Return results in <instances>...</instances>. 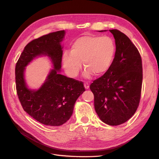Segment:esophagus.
<instances>
[{"label":"esophagus","instance_id":"obj_1","mask_svg":"<svg viewBox=\"0 0 159 159\" xmlns=\"http://www.w3.org/2000/svg\"><path fill=\"white\" fill-rule=\"evenodd\" d=\"M84 87H85V88L86 89H88L89 88V84H88V82H85V83H84Z\"/></svg>","mask_w":159,"mask_h":159}]
</instances>
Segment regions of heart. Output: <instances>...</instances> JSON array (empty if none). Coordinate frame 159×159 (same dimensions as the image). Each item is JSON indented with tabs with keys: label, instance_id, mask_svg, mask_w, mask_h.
I'll list each match as a JSON object with an SVG mask.
<instances>
[{
	"label": "heart",
	"instance_id": "b5f03b06",
	"mask_svg": "<svg viewBox=\"0 0 159 159\" xmlns=\"http://www.w3.org/2000/svg\"><path fill=\"white\" fill-rule=\"evenodd\" d=\"M116 51L114 40L109 36L87 35L81 36L72 43L71 52L63 55L65 71L69 76L75 78L79 74L83 61L86 69L84 76L104 74L111 66Z\"/></svg>",
	"mask_w": 159,
	"mask_h": 159
}]
</instances>
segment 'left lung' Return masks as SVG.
I'll return each mask as SVG.
<instances>
[{"label": "left lung", "mask_w": 159, "mask_h": 159, "mask_svg": "<svg viewBox=\"0 0 159 159\" xmlns=\"http://www.w3.org/2000/svg\"><path fill=\"white\" fill-rule=\"evenodd\" d=\"M109 32L116 45L114 60L105 74L90 85V89L99 119L114 126L125 123L136 112L141 95L143 66L140 53L131 40L118 30Z\"/></svg>", "instance_id": "left-lung-1"}]
</instances>
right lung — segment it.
<instances>
[{
    "mask_svg": "<svg viewBox=\"0 0 159 159\" xmlns=\"http://www.w3.org/2000/svg\"><path fill=\"white\" fill-rule=\"evenodd\" d=\"M64 34V30H60L32 40L25 47L16 64V88L22 107L32 118L46 125L60 126L69 120L77 99L85 90L82 81L57 73L61 66L60 42ZM40 55L50 57L55 69L42 87L34 91L27 88L23 71L29 62Z\"/></svg>",
    "mask_w": 159,
    "mask_h": 159,
    "instance_id": "add662e5",
    "label": "right lung"
}]
</instances>
